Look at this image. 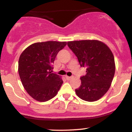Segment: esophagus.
<instances>
[{"mask_svg":"<svg viewBox=\"0 0 132 132\" xmlns=\"http://www.w3.org/2000/svg\"><path fill=\"white\" fill-rule=\"evenodd\" d=\"M66 78L67 80H70L71 79H72V77H70V76H66Z\"/></svg>","mask_w":132,"mask_h":132,"instance_id":"esophagus-1","label":"esophagus"}]
</instances>
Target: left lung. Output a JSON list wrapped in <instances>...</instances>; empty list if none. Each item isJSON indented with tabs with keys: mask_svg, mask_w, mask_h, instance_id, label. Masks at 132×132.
Segmentation results:
<instances>
[{
	"mask_svg": "<svg viewBox=\"0 0 132 132\" xmlns=\"http://www.w3.org/2000/svg\"><path fill=\"white\" fill-rule=\"evenodd\" d=\"M68 45L78 59L86 75L76 89L79 98L88 102L101 99L108 91L116 71L113 54L105 43L96 40L68 42Z\"/></svg>",
	"mask_w": 132,
	"mask_h": 132,
	"instance_id": "left-lung-1",
	"label": "left lung"
}]
</instances>
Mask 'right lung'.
<instances>
[{
  "instance_id": "1",
  "label": "right lung",
  "mask_w": 132,
  "mask_h": 132,
  "mask_svg": "<svg viewBox=\"0 0 132 132\" xmlns=\"http://www.w3.org/2000/svg\"><path fill=\"white\" fill-rule=\"evenodd\" d=\"M66 44L56 41L38 42L27 47L20 56V78L27 93L36 101H49L60 90L63 81L51 69L57 54Z\"/></svg>"
}]
</instances>
